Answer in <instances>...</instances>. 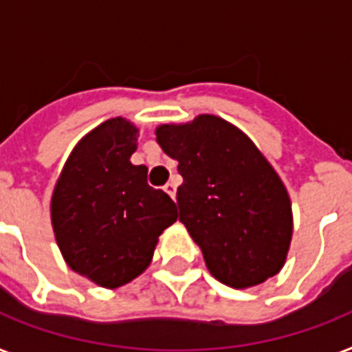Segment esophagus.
<instances>
[{
    "mask_svg": "<svg viewBox=\"0 0 352 352\" xmlns=\"http://www.w3.org/2000/svg\"><path fill=\"white\" fill-rule=\"evenodd\" d=\"M164 192L170 195L171 199H175V193H177V184L173 181H170L168 184L164 186Z\"/></svg>",
    "mask_w": 352,
    "mask_h": 352,
    "instance_id": "obj_1",
    "label": "esophagus"
}]
</instances>
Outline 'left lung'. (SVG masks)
<instances>
[{"mask_svg": "<svg viewBox=\"0 0 352 352\" xmlns=\"http://www.w3.org/2000/svg\"><path fill=\"white\" fill-rule=\"evenodd\" d=\"M179 162V221L203 250L210 274L234 289L281 270L292 239L287 188L245 133L214 115L157 127Z\"/></svg>", "mask_w": 352, "mask_h": 352, "instance_id": "left-lung-1", "label": "left lung"}]
</instances>
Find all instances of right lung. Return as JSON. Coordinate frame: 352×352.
I'll return each mask as SVG.
<instances>
[{
	"instance_id": "add662e5",
	"label": "right lung",
	"mask_w": 352,
	"mask_h": 352,
	"mask_svg": "<svg viewBox=\"0 0 352 352\" xmlns=\"http://www.w3.org/2000/svg\"><path fill=\"white\" fill-rule=\"evenodd\" d=\"M138 129L109 118L71 151L51 199V221L63 259L93 283L117 289L142 274L159 235L177 221L170 195L148 184V168L131 164Z\"/></svg>"
}]
</instances>
